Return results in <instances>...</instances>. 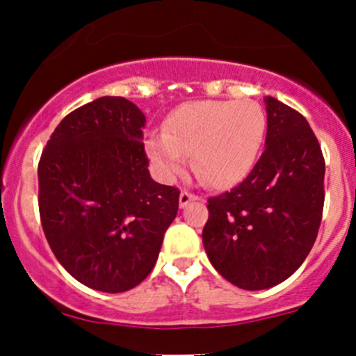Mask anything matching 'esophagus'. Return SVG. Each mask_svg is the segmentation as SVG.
<instances>
[{
    "instance_id": "obj_1",
    "label": "esophagus",
    "mask_w": 356,
    "mask_h": 356,
    "mask_svg": "<svg viewBox=\"0 0 356 356\" xmlns=\"http://www.w3.org/2000/svg\"><path fill=\"white\" fill-rule=\"evenodd\" d=\"M200 200V196L194 193H191V191H181V196H179V204H181V208L188 207L191 201H197Z\"/></svg>"
}]
</instances>
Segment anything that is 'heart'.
<instances>
[{
    "label": "heart",
    "mask_w": 356,
    "mask_h": 356,
    "mask_svg": "<svg viewBox=\"0 0 356 356\" xmlns=\"http://www.w3.org/2000/svg\"><path fill=\"white\" fill-rule=\"evenodd\" d=\"M264 134L266 115L254 100H200L177 107L163 133L149 134L145 147L160 177H175L193 153L201 181L225 189L252 170Z\"/></svg>",
    "instance_id": "heart-1"
}]
</instances>
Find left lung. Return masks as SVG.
Segmentation results:
<instances>
[{
  "label": "left lung",
  "instance_id": "8db88e82",
  "mask_svg": "<svg viewBox=\"0 0 356 356\" xmlns=\"http://www.w3.org/2000/svg\"><path fill=\"white\" fill-rule=\"evenodd\" d=\"M266 149L234 189L208 197L203 244L242 290L285 282L309 256L324 208L323 149L298 111L268 97Z\"/></svg>",
  "mask_w": 356,
  "mask_h": 356
}]
</instances>
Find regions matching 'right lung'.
I'll list each match as a JSON object with an SVG mask.
<instances>
[{"label":"right lung","mask_w":356,"mask_h":356,"mask_svg":"<svg viewBox=\"0 0 356 356\" xmlns=\"http://www.w3.org/2000/svg\"><path fill=\"white\" fill-rule=\"evenodd\" d=\"M143 112L100 97L70 112L39 160V213L56 259L93 290L140 285L159 257L181 191L149 177Z\"/></svg>","instance_id":"right-lung-1"}]
</instances>
